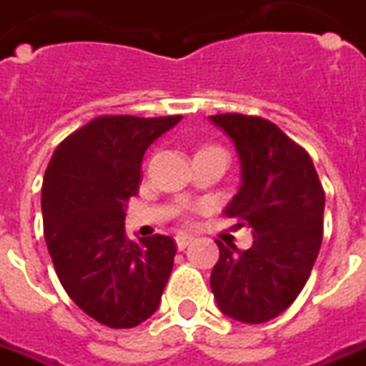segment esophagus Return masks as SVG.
<instances>
[{
	"label": "esophagus",
	"instance_id": "obj_1",
	"mask_svg": "<svg viewBox=\"0 0 366 366\" xmlns=\"http://www.w3.org/2000/svg\"><path fill=\"white\" fill-rule=\"evenodd\" d=\"M190 243L192 235H186V233H178V235H176V247H178V251H184Z\"/></svg>",
	"mask_w": 366,
	"mask_h": 366
}]
</instances>
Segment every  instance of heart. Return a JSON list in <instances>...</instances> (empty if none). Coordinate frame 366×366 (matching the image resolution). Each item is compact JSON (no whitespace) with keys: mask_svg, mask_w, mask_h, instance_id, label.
Listing matches in <instances>:
<instances>
[{"mask_svg":"<svg viewBox=\"0 0 366 366\" xmlns=\"http://www.w3.org/2000/svg\"><path fill=\"white\" fill-rule=\"evenodd\" d=\"M214 149H219V147H212V144H207V147H202L198 152H204V151H214ZM219 151H223V149H219Z\"/></svg>","mask_w":366,"mask_h":366,"instance_id":"1","label":"heart"}]
</instances>
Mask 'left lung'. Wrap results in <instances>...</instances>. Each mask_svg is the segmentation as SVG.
Returning <instances> with one entry per match:
<instances>
[{
	"label": "left lung",
	"mask_w": 366,
	"mask_h": 366,
	"mask_svg": "<svg viewBox=\"0 0 366 366\" xmlns=\"http://www.w3.org/2000/svg\"><path fill=\"white\" fill-rule=\"evenodd\" d=\"M237 147L243 184L225 209L253 231V247H219L212 292L223 314L243 323L282 314L306 286L323 237L325 192L304 147L272 121L212 115Z\"/></svg>",
	"instance_id": "obj_1"
}]
</instances>
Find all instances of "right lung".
Masks as SVG:
<instances>
[{
	"mask_svg": "<svg viewBox=\"0 0 366 366\" xmlns=\"http://www.w3.org/2000/svg\"><path fill=\"white\" fill-rule=\"evenodd\" d=\"M182 115H99L52 152L43 180V227L62 288L84 314L113 330L151 317L174 264L167 235H125L149 144Z\"/></svg>",
	"mask_w": 366,
	"mask_h": 366,
	"instance_id": "right-lung-1",
	"label": "right lung"
}]
</instances>
